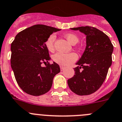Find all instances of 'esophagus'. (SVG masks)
<instances>
[{"instance_id": "1", "label": "esophagus", "mask_w": 122, "mask_h": 122, "mask_svg": "<svg viewBox=\"0 0 122 122\" xmlns=\"http://www.w3.org/2000/svg\"><path fill=\"white\" fill-rule=\"evenodd\" d=\"M60 69H61V71H64L65 67H64V66H60Z\"/></svg>"}]
</instances>
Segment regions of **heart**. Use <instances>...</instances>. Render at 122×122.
I'll return each mask as SVG.
<instances>
[{
  "instance_id": "heart-1",
  "label": "heart",
  "mask_w": 122,
  "mask_h": 122,
  "mask_svg": "<svg viewBox=\"0 0 122 122\" xmlns=\"http://www.w3.org/2000/svg\"><path fill=\"white\" fill-rule=\"evenodd\" d=\"M65 37L70 43L75 45L79 41V36L74 33H67L65 34ZM56 39V35L51 34L48 37L45 41V44L46 48L50 51L54 50V44ZM78 58V56L76 53L72 52L69 53H56L53 55V60L56 63L61 66H68L75 62Z\"/></svg>"
}]
</instances>
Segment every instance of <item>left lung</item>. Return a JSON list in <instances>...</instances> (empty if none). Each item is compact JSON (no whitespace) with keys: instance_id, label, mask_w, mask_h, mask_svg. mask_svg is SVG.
Instances as JSON below:
<instances>
[{"instance_id":"left-lung-1","label":"left lung","mask_w":122,"mask_h":122,"mask_svg":"<svg viewBox=\"0 0 122 122\" xmlns=\"http://www.w3.org/2000/svg\"><path fill=\"white\" fill-rule=\"evenodd\" d=\"M71 29L86 35V46L76 63L78 66L74 68V76L67 80V83L71 90L77 95H91L98 90L106 78L112 64L114 46L109 37L96 27L81 26Z\"/></svg>"}]
</instances>
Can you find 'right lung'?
Wrapping results in <instances>:
<instances>
[{"label":"right lung","instance_id":"add662e5","mask_svg":"<svg viewBox=\"0 0 122 122\" xmlns=\"http://www.w3.org/2000/svg\"><path fill=\"white\" fill-rule=\"evenodd\" d=\"M60 30L43 24L34 25L20 32L11 43V68L17 83L25 93L40 96L50 90L60 68L56 62H48L51 58L45 42L50 35Z\"/></svg>","mask_w":122,"mask_h":122}]
</instances>
